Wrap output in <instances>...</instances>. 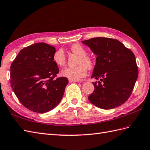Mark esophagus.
Segmentation results:
<instances>
[{
	"label": "esophagus",
	"mask_w": 150,
	"mask_h": 150,
	"mask_svg": "<svg viewBox=\"0 0 150 150\" xmlns=\"http://www.w3.org/2000/svg\"><path fill=\"white\" fill-rule=\"evenodd\" d=\"M79 82L78 80H71V79H69V82H70V83H71V82Z\"/></svg>",
	"instance_id": "1"
}]
</instances>
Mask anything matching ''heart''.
<instances>
[{
	"label": "heart",
	"mask_w": 150,
	"mask_h": 150,
	"mask_svg": "<svg viewBox=\"0 0 150 150\" xmlns=\"http://www.w3.org/2000/svg\"><path fill=\"white\" fill-rule=\"evenodd\" d=\"M71 51L80 56L76 67H65L61 71V76L71 80H79L86 76L87 68H92L94 66V60L87 56L85 48L80 44H74L70 47ZM66 55L63 49H58L53 54L52 59L57 66L63 67L66 63Z\"/></svg>",
	"instance_id": "obj_1"
}]
</instances>
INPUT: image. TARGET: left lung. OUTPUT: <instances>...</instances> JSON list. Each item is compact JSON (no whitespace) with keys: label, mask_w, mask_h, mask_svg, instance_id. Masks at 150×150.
Returning <instances> with one entry per match:
<instances>
[{"label":"left lung","mask_w":150,"mask_h":150,"mask_svg":"<svg viewBox=\"0 0 150 150\" xmlns=\"http://www.w3.org/2000/svg\"><path fill=\"white\" fill-rule=\"evenodd\" d=\"M97 56L91 78L94 91L89 101L99 108L110 110L122 105L131 94L138 76L136 57L117 39L96 37L82 41Z\"/></svg>","instance_id":"1"}]
</instances>
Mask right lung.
I'll list each match as a JSON object with an SVG mask.
<instances>
[{
  "instance_id": "obj_1",
  "label": "right lung",
  "mask_w": 150,
  "mask_h": 150,
  "mask_svg": "<svg viewBox=\"0 0 150 150\" xmlns=\"http://www.w3.org/2000/svg\"><path fill=\"white\" fill-rule=\"evenodd\" d=\"M55 47L40 42L21 49L11 66V87L25 108L37 113L52 110L60 103L68 83L55 79L59 70L52 59Z\"/></svg>"
}]
</instances>
